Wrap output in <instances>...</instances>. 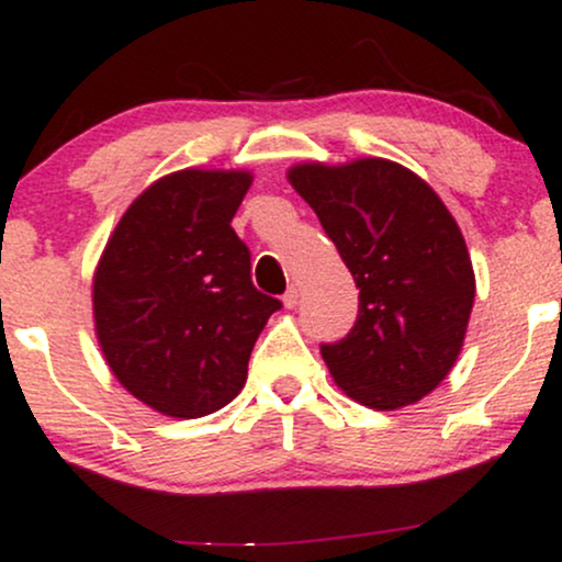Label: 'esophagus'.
I'll return each mask as SVG.
<instances>
[{
    "mask_svg": "<svg viewBox=\"0 0 562 562\" xmlns=\"http://www.w3.org/2000/svg\"><path fill=\"white\" fill-rule=\"evenodd\" d=\"M282 304H285L288 310H293V306L299 304V288H295V285L288 288V293L282 295Z\"/></svg>",
    "mask_w": 562,
    "mask_h": 562,
    "instance_id": "obj_1",
    "label": "esophagus"
}]
</instances>
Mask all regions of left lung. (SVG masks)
<instances>
[{
    "instance_id": "obj_1",
    "label": "left lung",
    "mask_w": 562,
    "mask_h": 562,
    "mask_svg": "<svg viewBox=\"0 0 562 562\" xmlns=\"http://www.w3.org/2000/svg\"><path fill=\"white\" fill-rule=\"evenodd\" d=\"M288 181L360 288L355 328L319 347L333 381L375 411L427 397L451 373L474 304L453 215L427 181L390 159L295 165Z\"/></svg>"
}]
</instances>
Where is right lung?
Instances as JSON below:
<instances>
[{"label": "right lung", "mask_w": 562, "mask_h": 562, "mask_svg": "<svg viewBox=\"0 0 562 562\" xmlns=\"http://www.w3.org/2000/svg\"><path fill=\"white\" fill-rule=\"evenodd\" d=\"M245 170H178L127 207L92 277L95 336L111 373L149 408L200 418L248 379L258 333L280 301L250 280L232 218Z\"/></svg>", "instance_id": "1"}]
</instances>
